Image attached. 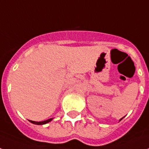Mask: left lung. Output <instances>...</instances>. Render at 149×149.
<instances>
[{
  "mask_svg": "<svg viewBox=\"0 0 149 149\" xmlns=\"http://www.w3.org/2000/svg\"><path fill=\"white\" fill-rule=\"evenodd\" d=\"M122 119H123V118H121V119H120V121H121V120H122Z\"/></svg>",
  "mask_w": 149,
  "mask_h": 149,
  "instance_id": "obj_1",
  "label": "left lung"
}]
</instances>
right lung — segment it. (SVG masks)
Masks as SVG:
<instances>
[{
	"label": "right lung",
	"instance_id": "right-lung-1",
	"mask_svg": "<svg viewBox=\"0 0 149 149\" xmlns=\"http://www.w3.org/2000/svg\"><path fill=\"white\" fill-rule=\"evenodd\" d=\"M53 119V118H49V119H47V120L45 121H42V122H34V121H31V123H33V124H36V125H43V124H46V123H49V122H50V121Z\"/></svg>",
	"mask_w": 149,
	"mask_h": 149
}]
</instances>
